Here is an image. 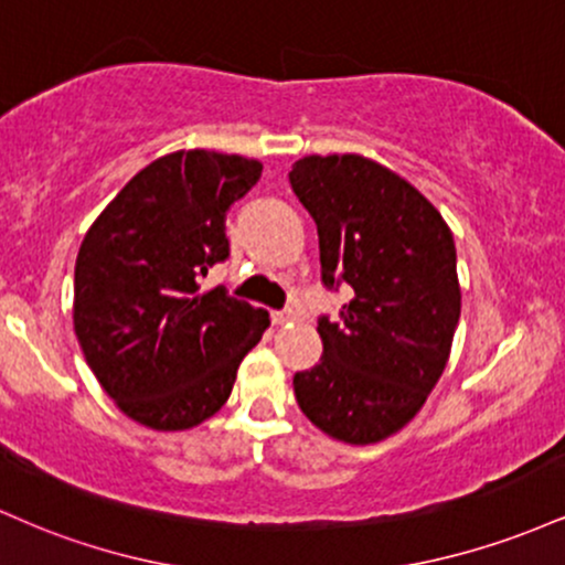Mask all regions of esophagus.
<instances>
[{"instance_id":"obj_1","label":"esophagus","mask_w":565,"mask_h":565,"mask_svg":"<svg viewBox=\"0 0 565 565\" xmlns=\"http://www.w3.org/2000/svg\"><path fill=\"white\" fill-rule=\"evenodd\" d=\"M295 319H297L295 310H274V313H270V321H274L276 327H287V323H291Z\"/></svg>"}]
</instances>
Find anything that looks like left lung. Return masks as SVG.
I'll return each instance as SVG.
<instances>
[{
  "instance_id": "left-lung-1",
  "label": "left lung",
  "mask_w": 565,
  "mask_h": 565,
  "mask_svg": "<svg viewBox=\"0 0 565 565\" xmlns=\"http://www.w3.org/2000/svg\"><path fill=\"white\" fill-rule=\"evenodd\" d=\"M291 188L319 228L323 284L345 281L342 321H319L323 355L295 374L302 414L329 438L369 446L425 406L462 308L451 228L408 180L361 153L302 157Z\"/></svg>"
}]
</instances>
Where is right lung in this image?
Here are the masks:
<instances>
[{"instance_id":"add662e5","label":"right lung","mask_w":565,"mask_h":565,"mask_svg":"<svg viewBox=\"0 0 565 565\" xmlns=\"http://www.w3.org/2000/svg\"><path fill=\"white\" fill-rule=\"evenodd\" d=\"M238 153L174 151L135 174L84 233L74 332L119 412L151 430H191L223 408L268 310L201 291L228 257L225 212L260 180Z\"/></svg>"}]
</instances>
